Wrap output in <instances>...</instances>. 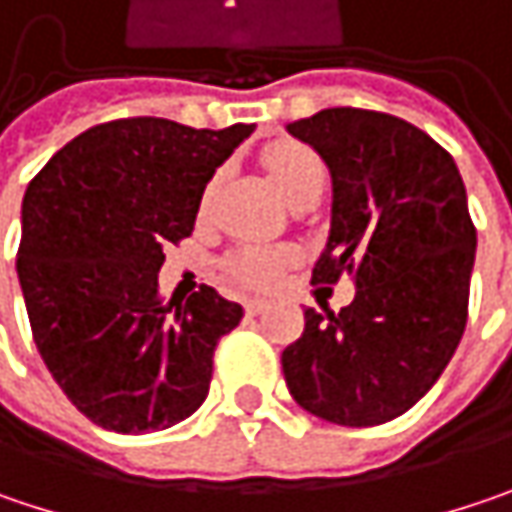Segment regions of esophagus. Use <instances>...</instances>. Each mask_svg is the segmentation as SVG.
Here are the masks:
<instances>
[{
	"label": "esophagus",
	"instance_id": "34e87169",
	"mask_svg": "<svg viewBox=\"0 0 512 512\" xmlns=\"http://www.w3.org/2000/svg\"><path fill=\"white\" fill-rule=\"evenodd\" d=\"M243 307H246V313H249V316H260V313H266V307H269V304H266V301H257V298H252V301H246Z\"/></svg>",
	"mask_w": 512,
	"mask_h": 512
}]
</instances>
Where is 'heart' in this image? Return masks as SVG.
I'll return each mask as SVG.
<instances>
[{
  "label": "heart",
  "mask_w": 512,
  "mask_h": 512,
  "mask_svg": "<svg viewBox=\"0 0 512 512\" xmlns=\"http://www.w3.org/2000/svg\"><path fill=\"white\" fill-rule=\"evenodd\" d=\"M260 162L289 205L304 199V196L321 194L327 185V167H324L316 150L307 144L275 141L263 150ZM220 179H223V173H214L211 182L205 185L199 214H208V208L217 196V188H220ZM289 263H292V249H286V246H243V249L223 257L220 269H223V278H226L228 286L246 289V292H263V289H272L281 281Z\"/></svg>",
  "instance_id": "b5f03b06"
}]
</instances>
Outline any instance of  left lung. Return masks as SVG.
<instances>
[{
    "label": "left lung",
    "mask_w": 512,
    "mask_h": 512,
    "mask_svg": "<svg viewBox=\"0 0 512 512\" xmlns=\"http://www.w3.org/2000/svg\"><path fill=\"white\" fill-rule=\"evenodd\" d=\"M330 167L333 217L313 284L350 275L339 313L304 310L281 356L292 400L339 426L406 414L461 342L475 226L455 159L397 115L336 106L286 127Z\"/></svg>",
    "instance_id": "left-lung-1"
}]
</instances>
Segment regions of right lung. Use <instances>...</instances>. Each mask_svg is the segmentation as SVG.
Returning <instances> with one entry per match:
<instances>
[{"mask_svg": "<svg viewBox=\"0 0 512 512\" xmlns=\"http://www.w3.org/2000/svg\"><path fill=\"white\" fill-rule=\"evenodd\" d=\"M252 130L118 118L72 138L31 179L16 252L31 333L54 382L101 429L159 432L208 397L214 350L243 307L205 284L165 301L159 269Z\"/></svg>", "mask_w": 512, "mask_h": 512, "instance_id": "right-lung-1", "label": "right lung"}]
</instances>
